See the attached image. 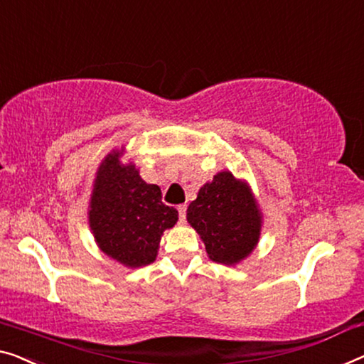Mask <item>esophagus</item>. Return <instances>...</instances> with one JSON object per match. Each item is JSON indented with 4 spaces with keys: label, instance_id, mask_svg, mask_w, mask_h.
I'll return each instance as SVG.
<instances>
[{
    "label": "esophagus",
    "instance_id": "34e87169",
    "mask_svg": "<svg viewBox=\"0 0 364 364\" xmlns=\"http://www.w3.org/2000/svg\"><path fill=\"white\" fill-rule=\"evenodd\" d=\"M178 214H180V222L183 224V222L186 220V204L178 205Z\"/></svg>",
    "mask_w": 364,
    "mask_h": 364
}]
</instances>
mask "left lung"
<instances>
[{
  "label": "left lung",
  "instance_id": "obj_1",
  "mask_svg": "<svg viewBox=\"0 0 364 364\" xmlns=\"http://www.w3.org/2000/svg\"><path fill=\"white\" fill-rule=\"evenodd\" d=\"M188 222L203 238L209 258L235 264L257 245L262 215L245 183L230 171L217 173L189 204Z\"/></svg>",
  "mask_w": 364,
  "mask_h": 364
}]
</instances>
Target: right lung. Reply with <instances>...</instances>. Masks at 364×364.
<instances>
[{"label":"right lung","instance_id":"add662e5","mask_svg":"<svg viewBox=\"0 0 364 364\" xmlns=\"http://www.w3.org/2000/svg\"><path fill=\"white\" fill-rule=\"evenodd\" d=\"M112 151L97 170L90 203V227L97 245L130 268L155 262L164 230L178 220V210L164 204L161 189L140 178L134 165L122 166Z\"/></svg>","mask_w":364,"mask_h":364}]
</instances>
